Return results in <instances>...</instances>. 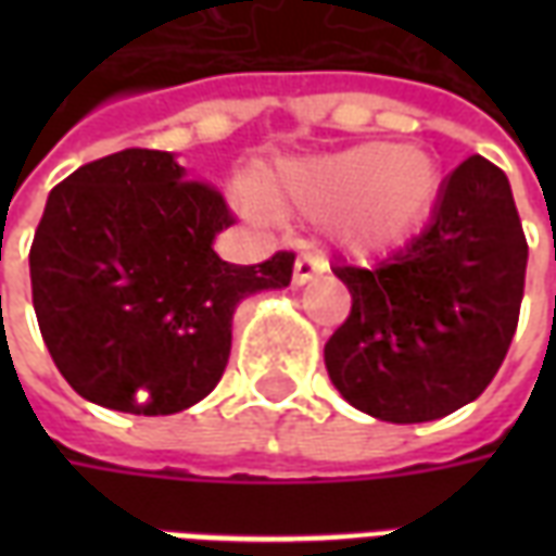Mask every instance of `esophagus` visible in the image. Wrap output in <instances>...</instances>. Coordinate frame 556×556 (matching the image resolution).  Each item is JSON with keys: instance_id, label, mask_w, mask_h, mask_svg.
<instances>
[{"instance_id": "1", "label": "esophagus", "mask_w": 556, "mask_h": 556, "mask_svg": "<svg viewBox=\"0 0 556 556\" xmlns=\"http://www.w3.org/2000/svg\"><path fill=\"white\" fill-rule=\"evenodd\" d=\"M327 270V262L318 253H301L294 262V286H306Z\"/></svg>"}]
</instances>
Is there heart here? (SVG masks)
I'll use <instances>...</instances> for the list:
<instances>
[{
  "mask_svg": "<svg viewBox=\"0 0 556 556\" xmlns=\"http://www.w3.org/2000/svg\"><path fill=\"white\" fill-rule=\"evenodd\" d=\"M270 205L306 214L333 211V238L354 253H387L410 241L443 195L438 157L417 146L363 142L327 157L291 163L262 181ZM247 211L267 217L250 199Z\"/></svg>",
  "mask_w": 556,
  "mask_h": 556,
  "instance_id": "b5f03b06",
  "label": "heart"
}]
</instances>
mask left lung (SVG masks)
<instances>
[{
	"label": "left lung",
	"mask_w": 556,
	"mask_h": 556,
	"mask_svg": "<svg viewBox=\"0 0 556 556\" xmlns=\"http://www.w3.org/2000/svg\"><path fill=\"white\" fill-rule=\"evenodd\" d=\"M527 241L509 178L467 157L429 226L375 267H333L351 313L325 345L342 399L384 422H429L491 384L518 327Z\"/></svg>",
	"instance_id": "obj_1"
}]
</instances>
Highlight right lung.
Masks as SVG:
<instances>
[{
  "label": "right lung",
  "instance_id": "obj_1",
  "mask_svg": "<svg viewBox=\"0 0 556 556\" xmlns=\"http://www.w3.org/2000/svg\"><path fill=\"white\" fill-rule=\"evenodd\" d=\"M231 223L219 190L187 181L169 151L125 148L55 184L29 250L31 303L79 396L160 417L217 387L238 303L286 289L294 267V253L223 262L214 238Z\"/></svg>",
  "mask_w": 556,
  "mask_h": 556
}]
</instances>
